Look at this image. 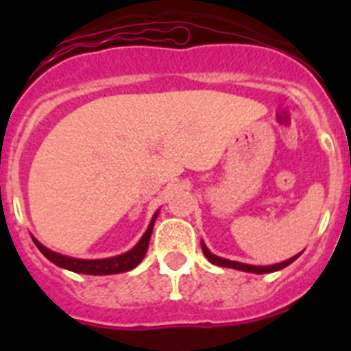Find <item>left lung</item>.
I'll return each instance as SVG.
<instances>
[{
	"instance_id": "1",
	"label": "left lung",
	"mask_w": 351,
	"mask_h": 351,
	"mask_svg": "<svg viewBox=\"0 0 351 351\" xmlns=\"http://www.w3.org/2000/svg\"><path fill=\"white\" fill-rule=\"evenodd\" d=\"M200 244H202V251H204V255H206V258L209 260L210 263H214V265H219V267H228V269H237V271H244V272H253V274H267V272L281 271V269H285L287 265H290L293 260H297L300 255H302V251H300L299 255L291 256V258L285 260V262L274 263V265H250V263L234 262V260L221 258V256L210 253L209 247L206 246V243H204V241H200Z\"/></svg>"
}]
</instances>
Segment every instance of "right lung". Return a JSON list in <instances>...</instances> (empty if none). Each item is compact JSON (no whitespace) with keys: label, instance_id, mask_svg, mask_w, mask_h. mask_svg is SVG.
<instances>
[{"label":"right lung","instance_id":"right-lung-1","mask_svg":"<svg viewBox=\"0 0 351 351\" xmlns=\"http://www.w3.org/2000/svg\"><path fill=\"white\" fill-rule=\"evenodd\" d=\"M158 214L160 210H156L149 223L147 230L144 232V235L141 237L135 246L130 251L123 253V255L110 256V258H100V260H84V258H73V256L61 255V253H56V251L49 250V247L43 246L42 243H38L33 235V243L36 244L42 255L47 260H51L54 265L61 269H66V271L71 272H79V274H93V276H108V274H119V272H128L132 269H135L138 263L142 262V258L145 256V251L149 247V239H151V234H153V226L154 221H156Z\"/></svg>","mask_w":351,"mask_h":351}]
</instances>
